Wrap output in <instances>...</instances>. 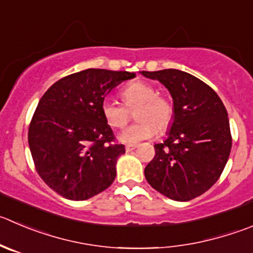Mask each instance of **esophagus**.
<instances>
[{"instance_id":"34e87169","label":"esophagus","mask_w":253,"mask_h":253,"mask_svg":"<svg viewBox=\"0 0 253 253\" xmlns=\"http://www.w3.org/2000/svg\"><path fill=\"white\" fill-rule=\"evenodd\" d=\"M136 148H138V145H135V144H128V145L125 146V150L129 153V151H133L134 149H136Z\"/></svg>"}]
</instances>
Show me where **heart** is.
Returning <instances> with one entry per match:
<instances>
[{"label": "heart", "mask_w": 253, "mask_h": 253, "mask_svg": "<svg viewBox=\"0 0 253 253\" xmlns=\"http://www.w3.org/2000/svg\"><path fill=\"white\" fill-rule=\"evenodd\" d=\"M120 103L105 98L100 104V112L105 123L113 129H122L134 112L138 123L120 133L119 139L124 143L136 144L153 138L158 129L164 131L174 120V104L168 97L158 94V89L151 83L135 81L126 84L120 92Z\"/></svg>", "instance_id": "obj_1"}]
</instances>
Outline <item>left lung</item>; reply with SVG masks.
I'll return each instance as SVG.
<instances>
[{"instance_id":"obj_1","label":"left lung","mask_w":253,"mask_h":253,"mask_svg":"<svg viewBox=\"0 0 253 253\" xmlns=\"http://www.w3.org/2000/svg\"><path fill=\"white\" fill-rule=\"evenodd\" d=\"M141 73L169 89L175 109L169 136L154 145L155 156L144 174L160 194L190 201L220 179L228 160L232 136L226 108L210 85L186 72Z\"/></svg>"}]
</instances>
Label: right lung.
<instances>
[{
    "label": "right lung",
    "instance_id": "add662e5",
    "mask_svg": "<svg viewBox=\"0 0 253 253\" xmlns=\"http://www.w3.org/2000/svg\"><path fill=\"white\" fill-rule=\"evenodd\" d=\"M130 72L89 68L49 86L35 110L28 144L41 179L69 200H86L113 184L125 153L105 123L100 104Z\"/></svg>",
    "mask_w": 253,
    "mask_h": 253
}]
</instances>
